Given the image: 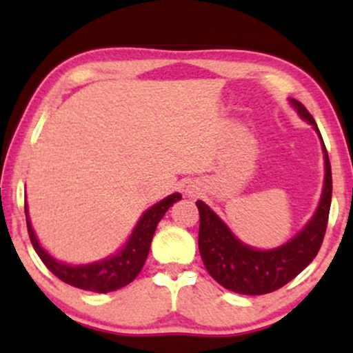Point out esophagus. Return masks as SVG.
Wrapping results in <instances>:
<instances>
[{
	"instance_id": "34e87169",
	"label": "esophagus",
	"mask_w": 353,
	"mask_h": 353,
	"mask_svg": "<svg viewBox=\"0 0 353 353\" xmlns=\"http://www.w3.org/2000/svg\"><path fill=\"white\" fill-rule=\"evenodd\" d=\"M197 190H199V188H196V185L194 184H189V185H185V194H188L189 197H194V196H197Z\"/></svg>"
}]
</instances>
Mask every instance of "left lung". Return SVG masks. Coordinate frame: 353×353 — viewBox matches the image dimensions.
<instances>
[{
	"instance_id": "1",
	"label": "left lung",
	"mask_w": 353,
	"mask_h": 353,
	"mask_svg": "<svg viewBox=\"0 0 353 353\" xmlns=\"http://www.w3.org/2000/svg\"><path fill=\"white\" fill-rule=\"evenodd\" d=\"M289 103L297 111V114L317 132L323 152L325 174H323L322 194L317 209L309 222L285 244L274 249H255L242 242L205 202H196L201 217L199 252L202 262L214 281L236 294L262 295L281 289L314 261L325 236L332 202L329 154L310 112L297 99L289 98Z\"/></svg>"
}]
</instances>
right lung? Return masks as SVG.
<instances>
[{
    "label": "right lung",
    "mask_w": 353,
    "mask_h": 353,
    "mask_svg": "<svg viewBox=\"0 0 353 353\" xmlns=\"http://www.w3.org/2000/svg\"><path fill=\"white\" fill-rule=\"evenodd\" d=\"M181 197L179 192H174L171 196L164 197L163 201L156 202L148 210H144L143 216L139 217L134 229H132L131 236L128 237L125 244L117 252L108 255L101 261L88 262V264H66V262L52 257L39 244L38 237H36L30 216H28L26 204L24 212H26L28 234H30L31 244H33L36 254L39 255L44 265L61 281L70 283L72 287H78V289L89 290V292H114V290L123 289L128 283H131L141 272L145 259H148L154 230H156L161 219L164 217V214L168 212V209L174 202L181 201Z\"/></svg>",
    "instance_id": "1"
}]
</instances>
